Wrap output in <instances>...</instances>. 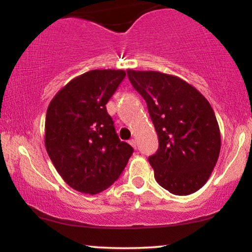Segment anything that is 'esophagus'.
I'll return each instance as SVG.
<instances>
[{
	"label": "esophagus",
	"instance_id": "obj_1",
	"mask_svg": "<svg viewBox=\"0 0 252 252\" xmlns=\"http://www.w3.org/2000/svg\"><path fill=\"white\" fill-rule=\"evenodd\" d=\"M129 143L130 144H131V146L132 147H134V148L136 149V148H137V142H136V140H135V138H131V140H130L129 141Z\"/></svg>",
	"mask_w": 252,
	"mask_h": 252
}]
</instances>
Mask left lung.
Segmentation results:
<instances>
[{"label": "left lung", "mask_w": 252, "mask_h": 252, "mask_svg": "<svg viewBox=\"0 0 252 252\" xmlns=\"http://www.w3.org/2000/svg\"><path fill=\"white\" fill-rule=\"evenodd\" d=\"M144 98L158 137L149 156L155 180L175 195H189L209 180L220 152V131L212 106L179 77L156 71L128 70Z\"/></svg>", "instance_id": "left-lung-1"}]
</instances>
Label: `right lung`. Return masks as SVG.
<instances>
[{
	"label": "right lung",
	"mask_w": 252,
	"mask_h": 252,
	"mask_svg": "<svg viewBox=\"0 0 252 252\" xmlns=\"http://www.w3.org/2000/svg\"><path fill=\"white\" fill-rule=\"evenodd\" d=\"M126 78L123 70H92L54 96L45 122V146L63 181L97 194L122 174L132 147L118 138L106 103Z\"/></svg>",
	"instance_id": "right-lung-1"
}]
</instances>
